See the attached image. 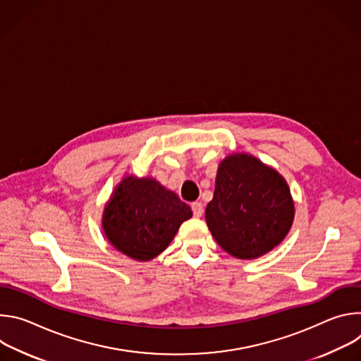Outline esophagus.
I'll return each instance as SVG.
<instances>
[{
    "label": "esophagus",
    "instance_id": "1",
    "mask_svg": "<svg viewBox=\"0 0 361 361\" xmlns=\"http://www.w3.org/2000/svg\"><path fill=\"white\" fill-rule=\"evenodd\" d=\"M191 210H192L194 217H201L202 213H204V209H202V204L201 202H192L191 204Z\"/></svg>",
    "mask_w": 361,
    "mask_h": 361
}]
</instances>
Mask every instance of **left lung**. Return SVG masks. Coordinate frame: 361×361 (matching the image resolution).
<instances>
[{
  "label": "left lung",
  "mask_w": 361,
  "mask_h": 361,
  "mask_svg": "<svg viewBox=\"0 0 361 361\" xmlns=\"http://www.w3.org/2000/svg\"><path fill=\"white\" fill-rule=\"evenodd\" d=\"M294 204L284 178L248 154L228 156L219 167L205 209L219 245L237 259H257L287 235Z\"/></svg>",
  "instance_id": "left-lung-1"
}]
</instances>
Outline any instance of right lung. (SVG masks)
Instances as JSON below:
<instances>
[{
    "mask_svg": "<svg viewBox=\"0 0 361 361\" xmlns=\"http://www.w3.org/2000/svg\"><path fill=\"white\" fill-rule=\"evenodd\" d=\"M191 209L152 178L127 177L107 204L102 227L110 243L138 262L167 248Z\"/></svg>",
    "mask_w": 361,
    "mask_h": 361,
    "instance_id": "add662e5",
    "label": "right lung"
}]
</instances>
